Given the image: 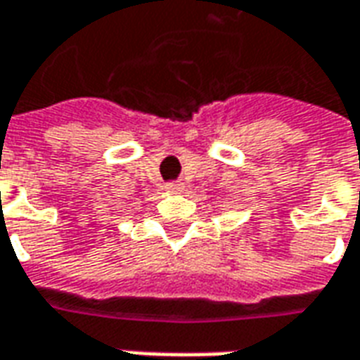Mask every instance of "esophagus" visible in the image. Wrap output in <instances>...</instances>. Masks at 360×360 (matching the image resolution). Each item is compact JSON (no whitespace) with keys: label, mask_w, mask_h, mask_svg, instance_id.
<instances>
[{"label":"esophagus","mask_w":360,"mask_h":360,"mask_svg":"<svg viewBox=\"0 0 360 360\" xmlns=\"http://www.w3.org/2000/svg\"><path fill=\"white\" fill-rule=\"evenodd\" d=\"M165 191H167V193H172V195H179L181 191H183V183H179V181L167 183V185H165Z\"/></svg>","instance_id":"esophagus-1"}]
</instances>
